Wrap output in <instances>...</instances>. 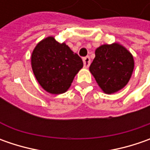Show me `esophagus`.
I'll return each mask as SVG.
<instances>
[{
  "label": "esophagus",
  "mask_w": 150,
  "mask_h": 150,
  "mask_svg": "<svg viewBox=\"0 0 150 150\" xmlns=\"http://www.w3.org/2000/svg\"><path fill=\"white\" fill-rule=\"evenodd\" d=\"M83 64L85 67H88L90 65V62H91V60H90L89 57H85L83 58Z\"/></svg>",
  "instance_id": "obj_1"
}]
</instances>
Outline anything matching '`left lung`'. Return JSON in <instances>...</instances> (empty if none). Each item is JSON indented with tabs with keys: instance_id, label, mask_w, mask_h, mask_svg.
Segmentation results:
<instances>
[{
	"instance_id": "8db88e82",
	"label": "left lung",
	"mask_w": 150,
	"mask_h": 150,
	"mask_svg": "<svg viewBox=\"0 0 150 150\" xmlns=\"http://www.w3.org/2000/svg\"><path fill=\"white\" fill-rule=\"evenodd\" d=\"M134 68V57L123 45L114 42L101 45L89 71L102 91L112 94L128 84Z\"/></svg>"
}]
</instances>
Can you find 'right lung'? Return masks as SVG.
I'll return each mask as SVG.
<instances>
[{"mask_svg":"<svg viewBox=\"0 0 150 150\" xmlns=\"http://www.w3.org/2000/svg\"><path fill=\"white\" fill-rule=\"evenodd\" d=\"M31 64L38 83L52 94L67 92L83 67L77 53L65 42L60 43L52 36L37 44L32 51Z\"/></svg>","mask_w":150,"mask_h":150,"instance_id":"obj_1","label":"right lung"}]
</instances>
